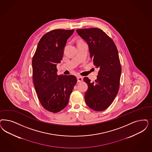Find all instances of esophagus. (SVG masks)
Here are the masks:
<instances>
[{
    "instance_id": "obj_1",
    "label": "esophagus",
    "mask_w": 152,
    "mask_h": 152,
    "mask_svg": "<svg viewBox=\"0 0 152 152\" xmlns=\"http://www.w3.org/2000/svg\"><path fill=\"white\" fill-rule=\"evenodd\" d=\"M83 80V78L81 76H77V81H78V83L82 82Z\"/></svg>"
}]
</instances>
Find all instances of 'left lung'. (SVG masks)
<instances>
[{"label":"left lung","mask_w":152,"mask_h":152,"mask_svg":"<svg viewBox=\"0 0 152 152\" xmlns=\"http://www.w3.org/2000/svg\"><path fill=\"white\" fill-rule=\"evenodd\" d=\"M76 31L88 44L90 58L99 68L97 79L91 82L87 77L84 81L88 89L85 94L86 104L96 111L110 107L120 86L121 66L117 47L113 40L98 28L77 29Z\"/></svg>","instance_id":"8db88e82"}]
</instances>
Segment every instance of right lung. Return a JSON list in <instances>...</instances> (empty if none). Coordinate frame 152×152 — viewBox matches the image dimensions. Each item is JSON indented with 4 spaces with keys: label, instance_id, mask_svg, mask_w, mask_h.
<instances>
[{
    "label": "right lung",
    "instance_id": "right-lung-1",
    "mask_svg": "<svg viewBox=\"0 0 152 152\" xmlns=\"http://www.w3.org/2000/svg\"><path fill=\"white\" fill-rule=\"evenodd\" d=\"M75 30L56 29L44 35L32 61V77L38 99L46 110L57 113L68 104L77 78L58 75L57 64L63 58L64 47Z\"/></svg>",
    "mask_w": 152,
    "mask_h": 152
}]
</instances>
